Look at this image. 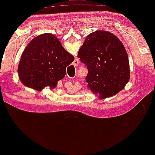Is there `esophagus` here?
I'll list each match as a JSON object with an SVG mask.
<instances>
[{
	"label": "esophagus",
	"mask_w": 155,
	"mask_h": 155,
	"mask_svg": "<svg viewBox=\"0 0 155 155\" xmlns=\"http://www.w3.org/2000/svg\"><path fill=\"white\" fill-rule=\"evenodd\" d=\"M74 66H76V65H79V62H78V60H74Z\"/></svg>",
	"instance_id": "esophagus-1"
}]
</instances>
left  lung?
<instances>
[{
  "mask_svg": "<svg viewBox=\"0 0 155 155\" xmlns=\"http://www.w3.org/2000/svg\"><path fill=\"white\" fill-rule=\"evenodd\" d=\"M78 58L88 69L86 81L101 99L116 95L130 79L128 57L123 44L114 35L97 31L87 37Z\"/></svg>",
  "mask_w": 155,
  "mask_h": 155,
  "instance_id": "8db88e82",
  "label": "left lung"
}]
</instances>
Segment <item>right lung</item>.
Masks as SVG:
<instances>
[{"mask_svg": "<svg viewBox=\"0 0 155 155\" xmlns=\"http://www.w3.org/2000/svg\"><path fill=\"white\" fill-rule=\"evenodd\" d=\"M74 60L54 35H39L23 51L18 66L19 79L25 86L38 91L47 86L53 89L65 77L66 67Z\"/></svg>", "mask_w": 155, "mask_h": 155, "instance_id": "right-lung-1", "label": "right lung"}]
</instances>
